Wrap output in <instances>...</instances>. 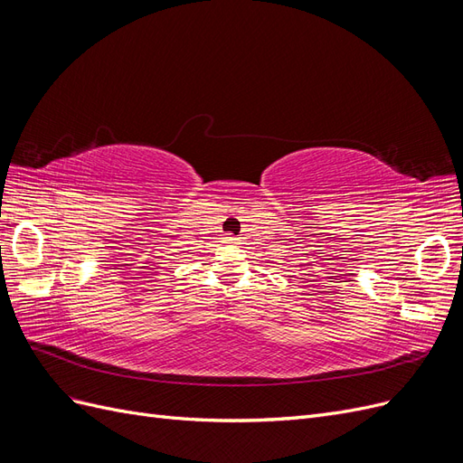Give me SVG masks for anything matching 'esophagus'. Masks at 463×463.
<instances>
[{"instance_id":"1","label":"esophagus","mask_w":463,"mask_h":463,"mask_svg":"<svg viewBox=\"0 0 463 463\" xmlns=\"http://www.w3.org/2000/svg\"><path fill=\"white\" fill-rule=\"evenodd\" d=\"M226 241H235V237L230 233V235H226Z\"/></svg>"}]
</instances>
